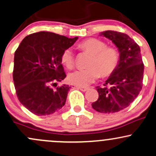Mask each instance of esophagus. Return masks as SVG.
I'll list each match as a JSON object with an SVG mask.
<instances>
[{"label":"esophagus","mask_w":156,"mask_h":156,"mask_svg":"<svg viewBox=\"0 0 156 156\" xmlns=\"http://www.w3.org/2000/svg\"><path fill=\"white\" fill-rule=\"evenodd\" d=\"M77 88L78 89V90H81V91L83 92H86L87 90H88V87H77Z\"/></svg>","instance_id":"1"}]
</instances>
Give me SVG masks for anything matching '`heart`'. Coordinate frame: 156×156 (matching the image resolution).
<instances>
[{
  "instance_id": "heart-1",
  "label": "heart",
  "mask_w": 156,
  "mask_h": 156,
  "mask_svg": "<svg viewBox=\"0 0 156 156\" xmlns=\"http://www.w3.org/2000/svg\"><path fill=\"white\" fill-rule=\"evenodd\" d=\"M78 49L91 55L87 66L83 69H78L70 73L68 80L72 84L87 87L100 77L110 76L115 71L120 62V53L116 48L107 47V44L100 39L91 37L78 44ZM62 64L67 69H73L75 59L73 49L66 48L61 56Z\"/></svg>"
}]
</instances>
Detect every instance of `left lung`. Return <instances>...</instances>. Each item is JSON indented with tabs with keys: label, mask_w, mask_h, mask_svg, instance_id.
Wrapping results in <instances>:
<instances>
[{
	"label": "left lung",
	"mask_w": 156,
	"mask_h": 156,
	"mask_svg": "<svg viewBox=\"0 0 156 156\" xmlns=\"http://www.w3.org/2000/svg\"><path fill=\"white\" fill-rule=\"evenodd\" d=\"M101 35L109 39L118 47L120 62L104 87H97L98 98L92 107L101 113H113L126 108L143 87L144 66L139 46L126 34L107 30Z\"/></svg>",
	"instance_id": "1"
}]
</instances>
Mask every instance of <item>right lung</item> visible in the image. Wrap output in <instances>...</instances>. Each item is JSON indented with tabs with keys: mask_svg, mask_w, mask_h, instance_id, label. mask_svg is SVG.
<instances>
[{
	"mask_svg": "<svg viewBox=\"0 0 156 156\" xmlns=\"http://www.w3.org/2000/svg\"><path fill=\"white\" fill-rule=\"evenodd\" d=\"M74 38L49 32L27 35L15 52L13 81L18 100L36 115H48L66 103L70 87H57L66 78L61 56Z\"/></svg>",
	"mask_w": 156,
	"mask_h": 156,
	"instance_id": "obj_1",
	"label": "right lung"
}]
</instances>
